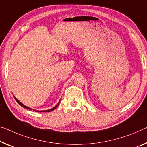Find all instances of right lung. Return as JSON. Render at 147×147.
Instances as JSON below:
<instances>
[{
    "label": "right lung",
    "mask_w": 147,
    "mask_h": 147,
    "mask_svg": "<svg viewBox=\"0 0 147 147\" xmlns=\"http://www.w3.org/2000/svg\"><path fill=\"white\" fill-rule=\"evenodd\" d=\"M14 98H15V100H16V102H17L18 103L19 105H20V106H21V107H24V108H27V109H29V110H32V109H31V108H29V107H26V106H25L24 105H23V104H22L21 102H20V101H19L18 100V99H17L16 98L15 96H14ZM59 103H60V102H58V103L57 104V105H56L55 106V107H53V108H51V109H49V110H42V111H38V110H37V112H51V111H53V110H54L55 109H56V107H58V105H59ZM35 110V111H36L35 110Z\"/></svg>",
    "instance_id": "right-lung-1"
}]
</instances>
